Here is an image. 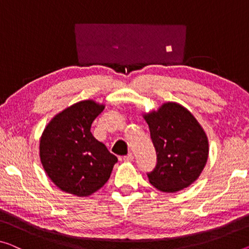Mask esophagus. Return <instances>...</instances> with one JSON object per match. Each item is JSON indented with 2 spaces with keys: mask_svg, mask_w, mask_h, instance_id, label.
I'll use <instances>...</instances> for the list:
<instances>
[{
  "mask_svg": "<svg viewBox=\"0 0 249 249\" xmlns=\"http://www.w3.org/2000/svg\"><path fill=\"white\" fill-rule=\"evenodd\" d=\"M133 155L132 154H128L127 156H124V161H127V162H130V161H133Z\"/></svg>",
  "mask_w": 249,
  "mask_h": 249,
  "instance_id": "1",
  "label": "esophagus"
}]
</instances>
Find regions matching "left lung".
<instances>
[{"mask_svg": "<svg viewBox=\"0 0 249 249\" xmlns=\"http://www.w3.org/2000/svg\"><path fill=\"white\" fill-rule=\"evenodd\" d=\"M157 154L149 181L163 193H176L197 180L208 159V139L190 111L166 102L157 111L143 114Z\"/></svg>", "mask_w": 249, "mask_h": 249, "instance_id": "8db88e82", "label": "left lung"}]
</instances>
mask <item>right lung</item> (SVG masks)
<instances>
[{"label": "right lung", "mask_w": 249, "mask_h": 249, "mask_svg": "<svg viewBox=\"0 0 249 249\" xmlns=\"http://www.w3.org/2000/svg\"><path fill=\"white\" fill-rule=\"evenodd\" d=\"M105 105L74 103L52 118L40 139L44 171L64 193L87 197L108 181L118 158L91 133V124Z\"/></svg>", "instance_id": "right-lung-1"}]
</instances>
